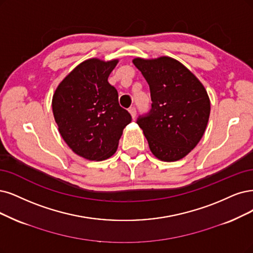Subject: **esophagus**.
<instances>
[{
  "mask_svg": "<svg viewBox=\"0 0 253 253\" xmlns=\"http://www.w3.org/2000/svg\"><path fill=\"white\" fill-rule=\"evenodd\" d=\"M128 110H129V112H130V115H131V117L134 119L135 116H136V108H135L134 106H131Z\"/></svg>",
  "mask_w": 253,
  "mask_h": 253,
  "instance_id": "obj_1",
  "label": "esophagus"
}]
</instances>
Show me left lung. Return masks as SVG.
Here are the masks:
<instances>
[{
    "label": "left lung",
    "instance_id": "1",
    "mask_svg": "<svg viewBox=\"0 0 253 253\" xmlns=\"http://www.w3.org/2000/svg\"><path fill=\"white\" fill-rule=\"evenodd\" d=\"M150 87L151 109L138 116L151 152L174 162L189 154L207 128L211 102L201 82L184 65L170 57L135 58Z\"/></svg>",
    "mask_w": 253,
    "mask_h": 253
}]
</instances>
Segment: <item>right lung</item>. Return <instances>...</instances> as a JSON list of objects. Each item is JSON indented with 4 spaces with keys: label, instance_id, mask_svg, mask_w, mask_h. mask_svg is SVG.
<instances>
[{
    "label": "right lung",
    "instance_id": "right-lung-1",
    "mask_svg": "<svg viewBox=\"0 0 253 253\" xmlns=\"http://www.w3.org/2000/svg\"><path fill=\"white\" fill-rule=\"evenodd\" d=\"M118 60L88 59L75 68L56 89L52 108L59 132L72 150L89 161L117 151L123 129L131 122L119 104L108 76Z\"/></svg>",
    "mask_w": 253,
    "mask_h": 253
}]
</instances>
